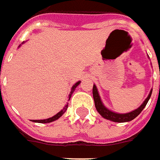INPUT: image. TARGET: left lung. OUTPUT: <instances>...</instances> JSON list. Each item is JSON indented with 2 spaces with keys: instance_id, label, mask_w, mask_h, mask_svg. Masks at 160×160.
Returning <instances> with one entry per match:
<instances>
[{
  "instance_id": "obj_1",
  "label": "left lung",
  "mask_w": 160,
  "mask_h": 160,
  "mask_svg": "<svg viewBox=\"0 0 160 160\" xmlns=\"http://www.w3.org/2000/svg\"><path fill=\"white\" fill-rule=\"evenodd\" d=\"M149 58V57H148ZM152 88L150 90L148 96L146 98L145 101H143L141 106H140L137 109L132 111V112H129L127 113H118V112H115L109 110L107 107H105V105L103 104V102L101 101V96L99 94L98 92L97 87L94 84L93 87V97H94V105H95V108L99 113L101 114V117H103L106 119L110 120L112 122H116V123H125V122H129L134 118H136L138 115H139L142 111L144 109V107H146V105L148 104L149 99L151 97V94H152Z\"/></svg>"
}]
</instances>
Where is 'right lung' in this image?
I'll return each instance as SVG.
<instances>
[{
    "mask_svg": "<svg viewBox=\"0 0 160 160\" xmlns=\"http://www.w3.org/2000/svg\"><path fill=\"white\" fill-rule=\"evenodd\" d=\"M23 42V43H24ZM20 47V45L18 46V48ZM80 82H81V81H78L76 82L75 84L73 85L72 87V89H71V92H70V94H69L68 96V101H70V99H71V97H72V94H73V92H74V90H75V88L78 86L79 84H80ZM67 108H68V102H66V104L65 105V107H63V109L60 112H59L58 113L55 114L54 116H53V117L49 118H47V119H42V120H31L32 122H35V123H51V122H53V121H55V120L59 119V118L62 116L63 114L65 113L66 112V110H67Z\"/></svg>",
    "mask_w": 160,
    "mask_h": 160,
    "instance_id": "add662e5",
    "label": "right lung"
}]
</instances>
